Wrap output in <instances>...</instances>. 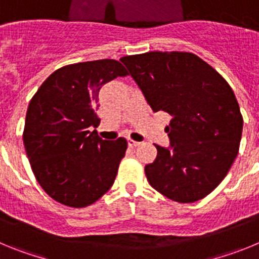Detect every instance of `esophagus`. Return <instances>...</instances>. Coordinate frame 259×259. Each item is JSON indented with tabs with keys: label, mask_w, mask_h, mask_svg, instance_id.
Returning a JSON list of instances; mask_svg holds the SVG:
<instances>
[{
	"label": "esophagus",
	"mask_w": 259,
	"mask_h": 259,
	"mask_svg": "<svg viewBox=\"0 0 259 259\" xmlns=\"http://www.w3.org/2000/svg\"><path fill=\"white\" fill-rule=\"evenodd\" d=\"M128 146H130V148H136V146H139L140 145V143H139V141H135V140H132V139H128Z\"/></svg>",
	"instance_id": "34e87169"
}]
</instances>
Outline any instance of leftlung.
<instances>
[{"instance_id": "left-lung-1", "label": "left lung", "mask_w": 259, "mask_h": 259, "mask_svg": "<svg viewBox=\"0 0 259 259\" xmlns=\"http://www.w3.org/2000/svg\"><path fill=\"white\" fill-rule=\"evenodd\" d=\"M120 61L153 111L172 119L164 131L170 146L155 145L146 179L164 197L191 203L211 193L230 171L242 134L232 88L200 57L185 52H149Z\"/></svg>"}]
</instances>
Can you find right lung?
<instances>
[{
  "label": "right lung",
  "mask_w": 259,
  "mask_h": 259,
  "mask_svg": "<svg viewBox=\"0 0 259 259\" xmlns=\"http://www.w3.org/2000/svg\"><path fill=\"white\" fill-rule=\"evenodd\" d=\"M128 72L115 59L68 65L54 71L27 109L23 143L36 180L53 200L85 207L114 184L127 149L124 137L102 140L91 132L100 89Z\"/></svg>",
  "instance_id": "obj_1"
}]
</instances>
